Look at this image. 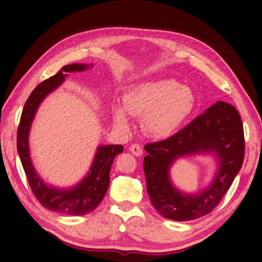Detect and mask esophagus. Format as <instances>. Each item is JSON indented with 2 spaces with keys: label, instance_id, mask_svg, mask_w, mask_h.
Instances as JSON below:
<instances>
[{
  "label": "esophagus",
  "instance_id": "1",
  "mask_svg": "<svg viewBox=\"0 0 262 262\" xmlns=\"http://www.w3.org/2000/svg\"><path fill=\"white\" fill-rule=\"evenodd\" d=\"M129 150H130V153H133L135 156H142V155H143V148H142V146L138 145V144H133V145H130Z\"/></svg>",
  "mask_w": 262,
  "mask_h": 262
}]
</instances>
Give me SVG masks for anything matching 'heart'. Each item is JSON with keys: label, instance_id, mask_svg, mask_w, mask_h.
<instances>
[{"label": "heart", "instance_id": "b5f03b06", "mask_svg": "<svg viewBox=\"0 0 262 262\" xmlns=\"http://www.w3.org/2000/svg\"><path fill=\"white\" fill-rule=\"evenodd\" d=\"M193 90L174 79H157L134 84L124 95V105L113 106L114 123L125 132L132 117L142 118L144 132L153 138L174 135L195 109Z\"/></svg>", "mask_w": 262, "mask_h": 262}]
</instances>
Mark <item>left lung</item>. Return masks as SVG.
<instances>
[{
    "instance_id": "1",
    "label": "left lung",
    "mask_w": 262,
    "mask_h": 262,
    "mask_svg": "<svg viewBox=\"0 0 262 262\" xmlns=\"http://www.w3.org/2000/svg\"><path fill=\"white\" fill-rule=\"evenodd\" d=\"M144 173L151 204L159 213L175 221H190L210 213L230 188L245 159V135L238 111L217 101L168 139L145 145ZM212 155L217 171L201 192H182L169 171L183 157Z\"/></svg>"
}]
</instances>
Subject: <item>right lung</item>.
<instances>
[{
  "label": "right lung",
  "instance_id": "1",
  "mask_svg": "<svg viewBox=\"0 0 262 262\" xmlns=\"http://www.w3.org/2000/svg\"><path fill=\"white\" fill-rule=\"evenodd\" d=\"M93 64L72 63L64 66L57 75L50 77L35 87L22 111L17 128V153H19L30 187L39 202L53 212L68 215H84L100 204L109 186V173L116 155L124 150L121 145H100L86 176L74 186L57 187L48 184L35 171L30 155L29 135L41 102L48 95L62 84L68 72H81Z\"/></svg>",
  "mask_w": 262,
  "mask_h": 262
}]
</instances>
